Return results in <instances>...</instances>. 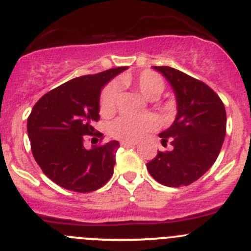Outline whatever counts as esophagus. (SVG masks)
Here are the masks:
<instances>
[{"mask_svg":"<svg viewBox=\"0 0 251 251\" xmlns=\"http://www.w3.org/2000/svg\"><path fill=\"white\" fill-rule=\"evenodd\" d=\"M121 146H123L124 148H130V147H135L136 143L130 142V141H121Z\"/></svg>","mask_w":251,"mask_h":251,"instance_id":"34e87169","label":"esophagus"}]
</instances>
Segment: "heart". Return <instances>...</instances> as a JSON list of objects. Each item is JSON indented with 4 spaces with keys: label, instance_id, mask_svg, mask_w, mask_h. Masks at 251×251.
<instances>
[{
    "label": "heart",
    "instance_id": "obj_1",
    "mask_svg": "<svg viewBox=\"0 0 251 251\" xmlns=\"http://www.w3.org/2000/svg\"><path fill=\"white\" fill-rule=\"evenodd\" d=\"M121 83L125 86H133L145 98L154 100L164 91V81L159 75L152 71H145L135 78L124 77ZM119 97V88L116 84H110L104 89L100 97V111L103 115H110L115 110L116 101ZM155 127L154 119L151 116L142 118H131L121 116L113 121L109 127L110 133L116 138L123 141H138L147 132Z\"/></svg>",
    "mask_w": 251,
    "mask_h": 251
}]
</instances>
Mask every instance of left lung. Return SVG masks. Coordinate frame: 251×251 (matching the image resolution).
Listing matches in <instances>:
<instances>
[{
  "mask_svg": "<svg viewBox=\"0 0 251 251\" xmlns=\"http://www.w3.org/2000/svg\"><path fill=\"white\" fill-rule=\"evenodd\" d=\"M152 69L172 87L176 116L172 125L159 133L162 145L167 146L169 141L172 151H158L147 163V170L165 186H186L200 179L220 154L227 126L225 105L207 84L173 67Z\"/></svg>",
  "mask_w": 251,
  "mask_h": 251,
  "instance_id": "1",
  "label": "left lung"
}]
</instances>
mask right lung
<instances>
[{"mask_svg":"<svg viewBox=\"0 0 251 251\" xmlns=\"http://www.w3.org/2000/svg\"><path fill=\"white\" fill-rule=\"evenodd\" d=\"M127 67L77 77L41 97L31 109L26 130L34 159L55 184L76 193H91L114 173L118 141L87 150L84 135L96 131L101 89Z\"/></svg>","mask_w":251,"mask_h":251,"instance_id":"add662e5","label":"right lung"}]
</instances>
